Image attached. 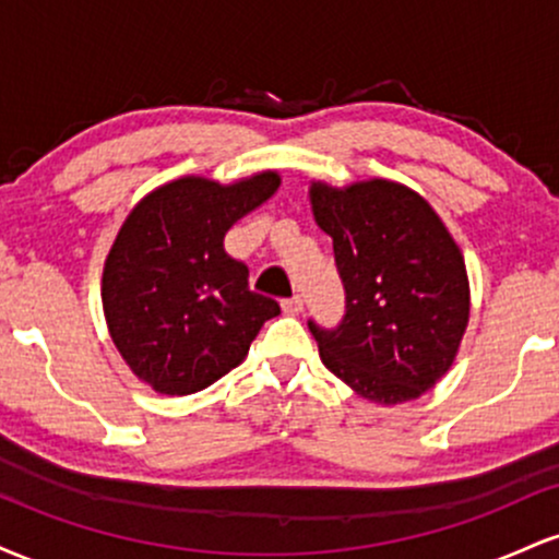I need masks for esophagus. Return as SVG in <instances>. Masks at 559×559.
<instances>
[{
    "mask_svg": "<svg viewBox=\"0 0 559 559\" xmlns=\"http://www.w3.org/2000/svg\"><path fill=\"white\" fill-rule=\"evenodd\" d=\"M301 310H305V299H301L299 294H294V297L284 299V312H288V316H299Z\"/></svg>",
    "mask_w": 559,
    "mask_h": 559,
    "instance_id": "obj_1",
    "label": "esophagus"
}]
</instances>
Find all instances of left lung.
I'll use <instances>...</instances> for the list:
<instances>
[{
    "instance_id": "8db88e82",
    "label": "left lung",
    "mask_w": 559,
    "mask_h": 559,
    "mask_svg": "<svg viewBox=\"0 0 559 559\" xmlns=\"http://www.w3.org/2000/svg\"><path fill=\"white\" fill-rule=\"evenodd\" d=\"M310 199L344 286L338 325L307 320L320 360L365 400H415L449 370L471 316L457 243L407 186L312 183Z\"/></svg>"
}]
</instances>
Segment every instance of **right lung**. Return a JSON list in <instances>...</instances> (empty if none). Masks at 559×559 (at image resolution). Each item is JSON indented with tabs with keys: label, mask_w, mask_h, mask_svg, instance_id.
Instances as JSON below:
<instances>
[{
	"label": "right lung",
	"mask_w": 559,
	"mask_h": 559,
	"mask_svg": "<svg viewBox=\"0 0 559 559\" xmlns=\"http://www.w3.org/2000/svg\"><path fill=\"white\" fill-rule=\"evenodd\" d=\"M278 183L275 173L234 186L178 178L141 199L120 228L102 278L107 325L128 368L159 394L207 389L281 312L223 247L226 230Z\"/></svg>",
	"instance_id": "add662e5"
}]
</instances>
